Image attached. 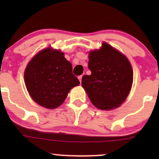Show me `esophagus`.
Here are the masks:
<instances>
[{
	"instance_id": "obj_1",
	"label": "esophagus",
	"mask_w": 159,
	"mask_h": 159,
	"mask_svg": "<svg viewBox=\"0 0 159 159\" xmlns=\"http://www.w3.org/2000/svg\"><path fill=\"white\" fill-rule=\"evenodd\" d=\"M82 77H83V75H80L78 76V79H79L80 82H81V79H82Z\"/></svg>"
}]
</instances>
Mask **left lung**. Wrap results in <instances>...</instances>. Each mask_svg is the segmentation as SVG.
Here are the masks:
<instances>
[{"mask_svg": "<svg viewBox=\"0 0 159 159\" xmlns=\"http://www.w3.org/2000/svg\"><path fill=\"white\" fill-rule=\"evenodd\" d=\"M91 75L82 77L81 84L91 102L101 110L119 107L130 92L133 71L128 59L117 50L104 43L100 50L89 55Z\"/></svg>", "mask_w": 159, "mask_h": 159, "instance_id": "left-lung-1", "label": "left lung"}]
</instances>
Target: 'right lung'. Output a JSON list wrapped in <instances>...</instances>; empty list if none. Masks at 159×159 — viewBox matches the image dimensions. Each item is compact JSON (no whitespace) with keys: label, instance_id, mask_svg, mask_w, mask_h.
<instances>
[{"label":"right lung","instance_id":"1","mask_svg":"<svg viewBox=\"0 0 159 159\" xmlns=\"http://www.w3.org/2000/svg\"><path fill=\"white\" fill-rule=\"evenodd\" d=\"M25 81L34 101L50 109L60 106L69 90L80 84L64 54L51 48L38 53L27 64Z\"/></svg>","mask_w":159,"mask_h":159}]
</instances>
